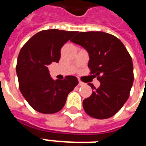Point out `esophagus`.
<instances>
[{"label":"esophagus","mask_w":146,"mask_h":146,"mask_svg":"<svg viewBox=\"0 0 146 146\" xmlns=\"http://www.w3.org/2000/svg\"><path fill=\"white\" fill-rule=\"evenodd\" d=\"M85 83L83 82H82L81 80H79V86H84Z\"/></svg>","instance_id":"obj_1"}]
</instances>
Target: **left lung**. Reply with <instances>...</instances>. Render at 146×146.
<instances>
[{
    "label": "left lung",
    "mask_w": 146,
    "mask_h": 146,
    "mask_svg": "<svg viewBox=\"0 0 146 146\" xmlns=\"http://www.w3.org/2000/svg\"><path fill=\"white\" fill-rule=\"evenodd\" d=\"M71 42L89 52L90 74L97 76L100 87L82 102L86 113L96 119H107L117 113L129 96L133 83L131 56L121 41L103 32H82Z\"/></svg>",
    "instance_id": "left-lung-1"
}]
</instances>
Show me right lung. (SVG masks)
Segmentation results:
<instances>
[{
	"instance_id": "obj_1",
	"label": "right lung",
	"mask_w": 146,
	"mask_h": 146,
	"mask_svg": "<svg viewBox=\"0 0 146 146\" xmlns=\"http://www.w3.org/2000/svg\"><path fill=\"white\" fill-rule=\"evenodd\" d=\"M76 33L55 29L42 30L20 50L16 67L19 90L30 106L40 113L60 111L68 94L79 83L73 76L53 80L48 68L52 62H59L61 48Z\"/></svg>"
}]
</instances>
